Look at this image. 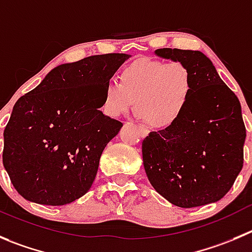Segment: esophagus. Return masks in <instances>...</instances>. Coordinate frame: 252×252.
I'll return each instance as SVG.
<instances>
[{
	"mask_svg": "<svg viewBox=\"0 0 252 252\" xmlns=\"http://www.w3.org/2000/svg\"><path fill=\"white\" fill-rule=\"evenodd\" d=\"M138 128H140V133L142 137H146V136H148V130L146 127H143V126H138Z\"/></svg>",
	"mask_w": 252,
	"mask_h": 252,
	"instance_id": "34e87169",
	"label": "esophagus"
}]
</instances>
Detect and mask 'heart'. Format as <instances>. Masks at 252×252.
<instances>
[{
  "instance_id": "heart-1",
  "label": "heart",
  "mask_w": 252,
  "mask_h": 252,
  "mask_svg": "<svg viewBox=\"0 0 252 252\" xmlns=\"http://www.w3.org/2000/svg\"><path fill=\"white\" fill-rule=\"evenodd\" d=\"M193 93L190 70L181 62L140 58L122 70L121 83L109 80L102 110L120 117L133 109L152 127H168L186 111Z\"/></svg>"
}]
</instances>
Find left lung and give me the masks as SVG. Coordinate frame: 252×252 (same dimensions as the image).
Wrapping results in <instances>:
<instances>
[{"label": "left lung", "mask_w": 252, "mask_h": 252, "mask_svg": "<svg viewBox=\"0 0 252 252\" xmlns=\"http://www.w3.org/2000/svg\"><path fill=\"white\" fill-rule=\"evenodd\" d=\"M156 54L187 65L193 93L178 121L143 140L148 181L177 207L218 202L244 164L246 128L240 101L202 52L160 48Z\"/></svg>", "instance_id": "1"}]
</instances>
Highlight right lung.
Returning a JSON list of instances; mask_svg holds the SVG:
<instances>
[{"label": "right lung", "instance_id": "1", "mask_svg": "<svg viewBox=\"0 0 252 252\" xmlns=\"http://www.w3.org/2000/svg\"><path fill=\"white\" fill-rule=\"evenodd\" d=\"M130 56L110 53L62 64L21 96L3 131L2 162L25 199L64 205L90 189L122 122L105 116V86Z\"/></svg>", "mask_w": 252, "mask_h": 252}]
</instances>
